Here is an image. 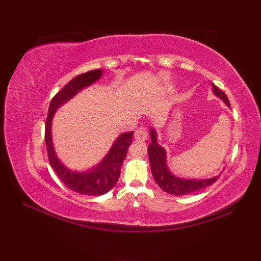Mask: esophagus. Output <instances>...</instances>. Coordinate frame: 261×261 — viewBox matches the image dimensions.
I'll use <instances>...</instances> for the list:
<instances>
[{
  "mask_svg": "<svg viewBox=\"0 0 261 261\" xmlns=\"http://www.w3.org/2000/svg\"><path fill=\"white\" fill-rule=\"evenodd\" d=\"M135 138L139 141H146L148 138V132L146 130V127H142V126L138 127L135 132Z\"/></svg>",
  "mask_w": 261,
  "mask_h": 261,
  "instance_id": "1",
  "label": "esophagus"
}]
</instances>
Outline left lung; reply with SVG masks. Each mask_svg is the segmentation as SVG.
Here are the masks:
<instances>
[{"mask_svg": "<svg viewBox=\"0 0 261 261\" xmlns=\"http://www.w3.org/2000/svg\"><path fill=\"white\" fill-rule=\"evenodd\" d=\"M212 90L215 96H218L220 99H222L223 103L226 107L230 108V102L225 94L219 90L213 83H212ZM150 139L151 142L148 146V156H149V163H150L151 173L154 180L158 184V186L166 193L171 194V195H187L194 192H197L199 190L212 185L213 182L216 181L219 176L216 175L211 178L205 179H186L180 178V177L176 176L171 173V170L168 167L167 164V151L166 149L160 146L158 143V135L154 127H150Z\"/></svg>", "mask_w": 261, "mask_h": 261, "instance_id": "obj_1", "label": "left lung"}]
</instances>
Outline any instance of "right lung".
I'll return each mask as SVG.
<instances>
[{"label": "right lung", "mask_w": 261, "mask_h": 261, "mask_svg": "<svg viewBox=\"0 0 261 261\" xmlns=\"http://www.w3.org/2000/svg\"><path fill=\"white\" fill-rule=\"evenodd\" d=\"M102 75V69H94L74 77L51 99L46 121L45 141L49 163H50L55 173L59 177V179L66 186L76 193L83 194V195H103L115 186L120 177L122 163L125 159L127 149L132 142L134 131L125 132V134H122L116 138L109 152L98 164L93 166L90 169L77 171L71 170L67 166H65L55 151L51 134L53 119L58 108L67 103L82 90L96 83L101 79Z\"/></svg>", "instance_id": "add662e5"}]
</instances>
